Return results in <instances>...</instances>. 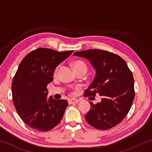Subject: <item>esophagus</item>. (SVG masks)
I'll use <instances>...</instances> for the list:
<instances>
[{
  "label": "esophagus",
  "instance_id": "obj_1",
  "mask_svg": "<svg viewBox=\"0 0 152 152\" xmlns=\"http://www.w3.org/2000/svg\"><path fill=\"white\" fill-rule=\"evenodd\" d=\"M78 102H79L78 100L75 99H71L68 100V104H73V103H78Z\"/></svg>",
  "mask_w": 152,
  "mask_h": 152
}]
</instances>
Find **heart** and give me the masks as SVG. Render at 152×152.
Returning a JSON list of instances; mask_svg holds the SVG:
<instances>
[{"instance_id": "heart-1", "label": "heart", "mask_w": 152, "mask_h": 152, "mask_svg": "<svg viewBox=\"0 0 152 152\" xmlns=\"http://www.w3.org/2000/svg\"><path fill=\"white\" fill-rule=\"evenodd\" d=\"M73 66H74V69L80 68V67H85V68H87V66H86V64L84 63V61H80V60H78V61H74V64H73ZM58 68H59V66H58L57 68H56V70H55V71H54V75H56V74H57Z\"/></svg>"}]
</instances>
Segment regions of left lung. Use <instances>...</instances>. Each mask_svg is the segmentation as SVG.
Listing matches in <instances>:
<instances>
[{
	"instance_id": "obj_1",
	"label": "left lung",
	"mask_w": 152,
	"mask_h": 152,
	"mask_svg": "<svg viewBox=\"0 0 152 152\" xmlns=\"http://www.w3.org/2000/svg\"><path fill=\"white\" fill-rule=\"evenodd\" d=\"M74 56L90 60L96 70L84 96L102 97L101 102H90L91 109L85 115L87 123L101 130L117 125L127 116L135 97L134 79L127 63L119 56L105 50L76 51Z\"/></svg>"
}]
</instances>
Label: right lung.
I'll list each match as a JSON object with an SVG mask.
<instances>
[{"instance_id": "1", "label": "right lung", "mask_w": 152, "mask_h": 152, "mask_svg": "<svg viewBox=\"0 0 152 152\" xmlns=\"http://www.w3.org/2000/svg\"><path fill=\"white\" fill-rule=\"evenodd\" d=\"M72 52L40 48L20 61L12 79V96L17 113L29 127L48 132L61 121L68 101L48 99L47 86L56 67Z\"/></svg>"}]
</instances>
